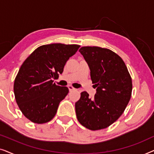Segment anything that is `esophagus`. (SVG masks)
<instances>
[{
  "label": "esophagus",
  "instance_id": "1",
  "mask_svg": "<svg viewBox=\"0 0 154 154\" xmlns=\"http://www.w3.org/2000/svg\"><path fill=\"white\" fill-rule=\"evenodd\" d=\"M68 88H69V91H70V92H71V91H73V90H75V88H73V86H71V85H69V86H68Z\"/></svg>",
  "mask_w": 154,
  "mask_h": 154
}]
</instances>
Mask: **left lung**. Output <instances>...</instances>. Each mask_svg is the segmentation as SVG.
<instances>
[{"mask_svg":"<svg viewBox=\"0 0 154 154\" xmlns=\"http://www.w3.org/2000/svg\"><path fill=\"white\" fill-rule=\"evenodd\" d=\"M79 52L89 66L97 92L94 98L81 92L75 104L78 121L89 130L104 129L125 111L131 97V77L123 60L111 50L87 46Z\"/></svg>","mask_w":154,"mask_h":154,"instance_id":"1","label":"left lung"}]
</instances>
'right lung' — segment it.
Segmentation results:
<instances>
[{"mask_svg": "<svg viewBox=\"0 0 154 154\" xmlns=\"http://www.w3.org/2000/svg\"><path fill=\"white\" fill-rule=\"evenodd\" d=\"M79 45L52 43L35 49L21 66L14 80V93L24 116L38 124L53 119L60 102L69 93L66 87L53 83Z\"/></svg>", "mask_w": 154, "mask_h": 154, "instance_id": "obj_1", "label": "right lung"}]
</instances>
